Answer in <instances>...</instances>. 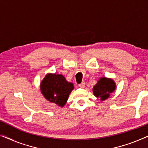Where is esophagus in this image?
I'll return each instance as SVG.
<instances>
[{
    "mask_svg": "<svg viewBox=\"0 0 148 148\" xmlns=\"http://www.w3.org/2000/svg\"><path fill=\"white\" fill-rule=\"evenodd\" d=\"M79 88H85V83L82 82V84H80L79 85Z\"/></svg>",
    "mask_w": 148,
    "mask_h": 148,
    "instance_id": "1",
    "label": "esophagus"
}]
</instances>
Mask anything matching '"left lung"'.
I'll use <instances>...</instances> for the list:
<instances>
[{
  "label": "left lung",
  "mask_w": 148,
  "mask_h": 148,
  "mask_svg": "<svg viewBox=\"0 0 148 148\" xmlns=\"http://www.w3.org/2000/svg\"><path fill=\"white\" fill-rule=\"evenodd\" d=\"M116 89V84L112 79L101 77L93 88V93L97 98L105 100Z\"/></svg>",
  "instance_id": "obj_1"
}]
</instances>
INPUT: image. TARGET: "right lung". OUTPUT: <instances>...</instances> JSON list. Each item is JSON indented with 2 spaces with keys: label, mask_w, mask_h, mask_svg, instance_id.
<instances>
[{
  "label": "right lung",
  "mask_w": 148,
  "mask_h": 148,
  "mask_svg": "<svg viewBox=\"0 0 148 148\" xmlns=\"http://www.w3.org/2000/svg\"><path fill=\"white\" fill-rule=\"evenodd\" d=\"M74 89L73 84L68 82L64 76L48 73L40 84V90L46 100L63 107L69 96Z\"/></svg>",
  "instance_id": "add662e5"
}]
</instances>
